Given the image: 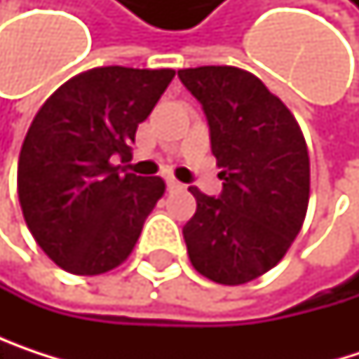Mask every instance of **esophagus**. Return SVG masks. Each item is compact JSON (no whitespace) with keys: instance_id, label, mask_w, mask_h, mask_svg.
<instances>
[{"instance_id":"1","label":"esophagus","mask_w":359,"mask_h":359,"mask_svg":"<svg viewBox=\"0 0 359 359\" xmlns=\"http://www.w3.org/2000/svg\"><path fill=\"white\" fill-rule=\"evenodd\" d=\"M166 184H168V189H170V191H175V189H182V182H179L177 179H172V177H170V179H166Z\"/></svg>"}]
</instances>
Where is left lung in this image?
Wrapping results in <instances>:
<instances>
[{
	"mask_svg": "<svg viewBox=\"0 0 359 359\" xmlns=\"http://www.w3.org/2000/svg\"><path fill=\"white\" fill-rule=\"evenodd\" d=\"M203 106L220 197L189 187L197 201L182 237L193 268L220 285H243L274 268L306 220L310 156L304 133L266 85L235 66L179 70Z\"/></svg>",
	"mask_w": 359,
	"mask_h": 359,
	"instance_id": "left-lung-1",
	"label": "left lung"
}]
</instances>
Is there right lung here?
<instances>
[{
    "label": "right lung",
    "instance_id": "obj_1",
    "mask_svg": "<svg viewBox=\"0 0 359 359\" xmlns=\"http://www.w3.org/2000/svg\"><path fill=\"white\" fill-rule=\"evenodd\" d=\"M175 70L102 66L66 81L33 118L18 158V199L36 245L60 268L95 276L120 266L164 195L160 177L120 175L137 126Z\"/></svg>",
    "mask_w": 359,
    "mask_h": 359
}]
</instances>
